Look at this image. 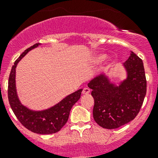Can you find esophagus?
<instances>
[{
    "mask_svg": "<svg viewBox=\"0 0 158 158\" xmlns=\"http://www.w3.org/2000/svg\"><path fill=\"white\" fill-rule=\"evenodd\" d=\"M90 92V89L88 88H84L82 89V94H89Z\"/></svg>",
    "mask_w": 158,
    "mask_h": 158,
    "instance_id": "34e87169",
    "label": "esophagus"
}]
</instances>
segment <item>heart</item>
<instances>
[{"label":"heart","instance_id":"obj_1","mask_svg":"<svg viewBox=\"0 0 158 158\" xmlns=\"http://www.w3.org/2000/svg\"><path fill=\"white\" fill-rule=\"evenodd\" d=\"M105 59H106V55H98L94 58L93 62L95 63H99L102 62Z\"/></svg>","mask_w":158,"mask_h":158}]
</instances>
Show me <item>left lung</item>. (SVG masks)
Returning <instances> with one entry per match:
<instances>
[{"instance_id":"left-lung-1","label":"left lung","mask_w":158,"mask_h":158,"mask_svg":"<svg viewBox=\"0 0 158 158\" xmlns=\"http://www.w3.org/2000/svg\"><path fill=\"white\" fill-rule=\"evenodd\" d=\"M124 66L128 77L118 86L110 83L105 76L95 78L88 84L95 101L94 120L104 128H118L130 122L144 102L147 81L142 60L131 52Z\"/></svg>"}]
</instances>
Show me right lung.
I'll list each match as a JSON object with an SVG mask.
<instances>
[{
    "label": "right lung",
    "mask_w": 158,
    "mask_h": 158,
    "mask_svg": "<svg viewBox=\"0 0 158 158\" xmlns=\"http://www.w3.org/2000/svg\"><path fill=\"white\" fill-rule=\"evenodd\" d=\"M39 45L36 44L27 49L14 62L8 80V101L19 122L30 131L40 135H49L60 131L69 118L70 110L80 98L82 89L68 95L60 103L50 109L41 111H33L22 106L17 98L15 86V69L18 62L32 49Z\"/></svg>",
    "instance_id": "add662e5"
}]
</instances>
